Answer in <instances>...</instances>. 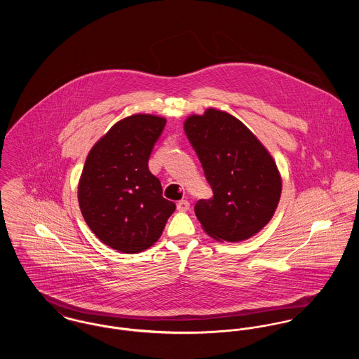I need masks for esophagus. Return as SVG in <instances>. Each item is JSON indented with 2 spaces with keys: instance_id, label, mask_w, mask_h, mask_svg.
Masks as SVG:
<instances>
[{
  "instance_id": "1",
  "label": "esophagus",
  "mask_w": 359,
  "mask_h": 359,
  "mask_svg": "<svg viewBox=\"0 0 359 359\" xmlns=\"http://www.w3.org/2000/svg\"><path fill=\"white\" fill-rule=\"evenodd\" d=\"M189 202L188 201H180L178 203H177V210L178 211H188L189 210Z\"/></svg>"
}]
</instances>
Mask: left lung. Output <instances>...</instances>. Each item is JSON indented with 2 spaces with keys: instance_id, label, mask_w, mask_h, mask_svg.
Here are the masks:
<instances>
[{
  "instance_id": "obj_1",
  "label": "left lung",
  "mask_w": 359,
  "mask_h": 359,
  "mask_svg": "<svg viewBox=\"0 0 359 359\" xmlns=\"http://www.w3.org/2000/svg\"><path fill=\"white\" fill-rule=\"evenodd\" d=\"M184 130L214 194L195 205L203 229L226 242L256 235L272 218L282 191L271 154L242 121L217 109L189 116Z\"/></svg>"
}]
</instances>
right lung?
Returning <instances> with one entry per match:
<instances>
[{"label": "right lung", "mask_w": 359, "mask_h": 359, "mask_svg": "<svg viewBox=\"0 0 359 359\" xmlns=\"http://www.w3.org/2000/svg\"><path fill=\"white\" fill-rule=\"evenodd\" d=\"M165 118L134 114L116 123L87 156L79 205L91 231L121 253H140L160 238L175 203L148 161Z\"/></svg>", "instance_id": "1"}]
</instances>
